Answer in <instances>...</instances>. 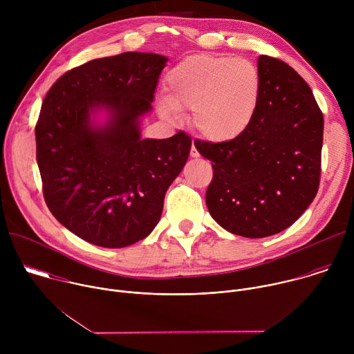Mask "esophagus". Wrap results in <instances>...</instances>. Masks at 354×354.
Returning a JSON list of instances; mask_svg holds the SVG:
<instances>
[{
	"label": "esophagus",
	"instance_id": "34e87169",
	"mask_svg": "<svg viewBox=\"0 0 354 354\" xmlns=\"http://www.w3.org/2000/svg\"><path fill=\"white\" fill-rule=\"evenodd\" d=\"M200 154H198V151L196 149V147H194V144L192 145V148H190V157L192 158H197Z\"/></svg>",
	"mask_w": 354,
	"mask_h": 354
}]
</instances>
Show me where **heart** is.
Segmentation results:
<instances>
[{"mask_svg": "<svg viewBox=\"0 0 354 354\" xmlns=\"http://www.w3.org/2000/svg\"><path fill=\"white\" fill-rule=\"evenodd\" d=\"M262 93L255 63L232 56L196 55L178 63L167 75L160 113L175 119L192 109V124L212 142H230L254 122Z\"/></svg>", "mask_w": 354, "mask_h": 354, "instance_id": "heart-1", "label": "heart"}]
</instances>
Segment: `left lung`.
<instances>
[{
  "mask_svg": "<svg viewBox=\"0 0 354 354\" xmlns=\"http://www.w3.org/2000/svg\"><path fill=\"white\" fill-rule=\"evenodd\" d=\"M262 93L250 127L230 142H194L212 161L206 192L212 217L245 238L295 223L317 196L324 116L308 84L284 62L259 56Z\"/></svg>",
  "mask_w": 354,
  "mask_h": 354,
  "instance_id": "obj_1",
  "label": "left lung"
}]
</instances>
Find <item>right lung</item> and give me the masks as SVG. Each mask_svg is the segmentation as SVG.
I'll return each instance as SVG.
<instances>
[{
    "mask_svg": "<svg viewBox=\"0 0 354 354\" xmlns=\"http://www.w3.org/2000/svg\"><path fill=\"white\" fill-rule=\"evenodd\" d=\"M167 62L140 52L96 59L62 75L43 100L35 134L46 205L89 243L124 248L148 236L189 158L186 133H141Z\"/></svg>",
    "mask_w": 354,
    "mask_h": 354,
    "instance_id": "right-lung-1",
    "label": "right lung"
}]
</instances>
